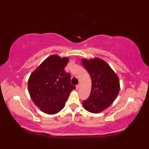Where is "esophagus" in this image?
Listing matches in <instances>:
<instances>
[{
    "mask_svg": "<svg viewBox=\"0 0 149 149\" xmlns=\"http://www.w3.org/2000/svg\"><path fill=\"white\" fill-rule=\"evenodd\" d=\"M79 87H80V84H77V86H76V89H77V90H78L79 88Z\"/></svg>",
    "mask_w": 149,
    "mask_h": 149,
    "instance_id": "esophagus-1",
    "label": "esophagus"
}]
</instances>
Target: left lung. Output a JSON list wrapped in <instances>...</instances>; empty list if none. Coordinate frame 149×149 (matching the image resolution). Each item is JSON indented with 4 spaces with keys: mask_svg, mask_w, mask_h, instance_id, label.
I'll list each match as a JSON object with an SVG mask.
<instances>
[{
    "mask_svg": "<svg viewBox=\"0 0 149 149\" xmlns=\"http://www.w3.org/2000/svg\"><path fill=\"white\" fill-rule=\"evenodd\" d=\"M82 64L89 72L91 89L89 97L83 102L84 108L92 113H99L107 108L118 96V77L109 65L100 58L82 59Z\"/></svg>",
    "mask_w": 149,
    "mask_h": 149,
    "instance_id": "8db88e82",
    "label": "left lung"
}]
</instances>
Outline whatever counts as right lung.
Here are the masks:
<instances>
[{"instance_id":"1","label":"right lung","mask_w":149,"mask_h":149,"mask_svg":"<svg viewBox=\"0 0 149 149\" xmlns=\"http://www.w3.org/2000/svg\"><path fill=\"white\" fill-rule=\"evenodd\" d=\"M68 60V58L50 56L30 75L29 95L43 113L54 115L59 112L65 107L70 93L75 89L70 83V74L65 70Z\"/></svg>"}]
</instances>
